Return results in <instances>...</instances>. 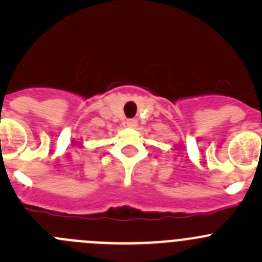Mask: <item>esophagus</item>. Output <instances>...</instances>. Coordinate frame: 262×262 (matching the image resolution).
<instances>
[{"instance_id":"1","label":"esophagus","mask_w":262,"mask_h":262,"mask_svg":"<svg viewBox=\"0 0 262 262\" xmlns=\"http://www.w3.org/2000/svg\"><path fill=\"white\" fill-rule=\"evenodd\" d=\"M126 125H128L129 128H136V126L138 125V120H137V119H128V120H126Z\"/></svg>"}]
</instances>
